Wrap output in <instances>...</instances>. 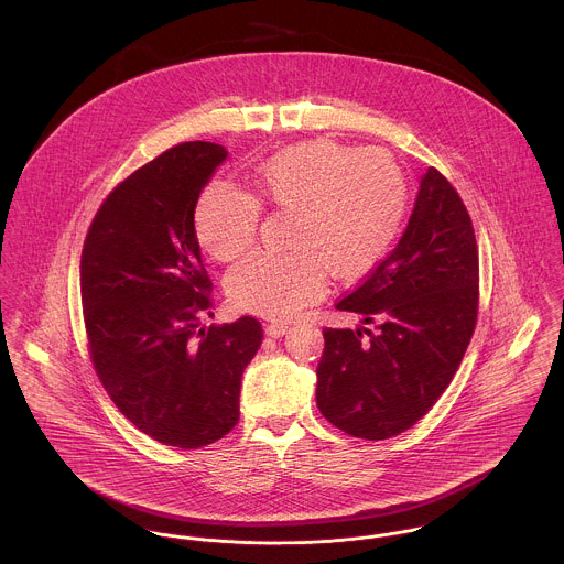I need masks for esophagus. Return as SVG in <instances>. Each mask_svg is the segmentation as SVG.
<instances>
[{"mask_svg": "<svg viewBox=\"0 0 564 564\" xmlns=\"http://www.w3.org/2000/svg\"><path fill=\"white\" fill-rule=\"evenodd\" d=\"M264 332H267V336H271V338H280V336H284L286 332H289V323L284 322H273L269 323L267 327H264Z\"/></svg>", "mask_w": 564, "mask_h": 564, "instance_id": "1", "label": "esophagus"}]
</instances>
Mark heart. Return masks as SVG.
<instances>
[{
  "instance_id": "1",
  "label": "heart",
  "mask_w": 564,
  "mask_h": 564,
  "mask_svg": "<svg viewBox=\"0 0 564 564\" xmlns=\"http://www.w3.org/2000/svg\"><path fill=\"white\" fill-rule=\"evenodd\" d=\"M251 193L213 182L193 224L217 260L242 256L258 235L260 208L289 215L284 253H258L235 267L226 289L237 308L289 317L322 295L325 273L365 275L395 239L405 210L400 164L382 150H354L327 139L291 145L253 166Z\"/></svg>"
}]
</instances>
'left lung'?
I'll list each match as a JSON object with an SVG mask.
<instances>
[{"label": "left lung", "instance_id": "obj_1", "mask_svg": "<svg viewBox=\"0 0 564 564\" xmlns=\"http://www.w3.org/2000/svg\"><path fill=\"white\" fill-rule=\"evenodd\" d=\"M478 245L456 188L434 166L395 249L343 297L358 329L325 327L317 405L349 436L412 427L449 387L478 322Z\"/></svg>", "mask_w": 564, "mask_h": 564}]
</instances>
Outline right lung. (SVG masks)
Instances as JSON below:
<instances>
[{"label": "right lung", "instance_id": "add662e5", "mask_svg": "<svg viewBox=\"0 0 564 564\" xmlns=\"http://www.w3.org/2000/svg\"><path fill=\"white\" fill-rule=\"evenodd\" d=\"M228 159L217 143L166 150L99 206L82 249L90 360L110 400L162 445L197 449L239 423L245 367L262 343L253 317L202 327L213 282L195 235L199 193Z\"/></svg>", "mask_w": 564, "mask_h": 564}]
</instances>
